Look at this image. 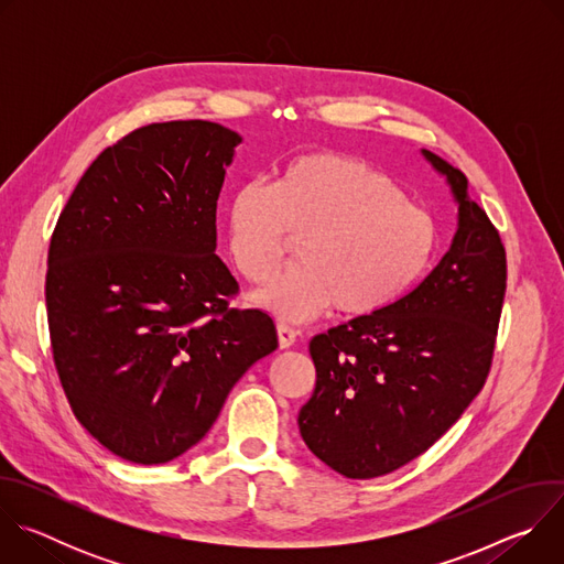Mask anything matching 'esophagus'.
I'll list each match as a JSON object with an SVG mask.
<instances>
[{
	"mask_svg": "<svg viewBox=\"0 0 564 564\" xmlns=\"http://www.w3.org/2000/svg\"><path fill=\"white\" fill-rule=\"evenodd\" d=\"M276 333H279V346H281V348L294 346V341H296V330H294V328H290V326H285V324H279V326H276Z\"/></svg>",
	"mask_w": 564,
	"mask_h": 564,
	"instance_id": "1",
	"label": "esophagus"
}]
</instances>
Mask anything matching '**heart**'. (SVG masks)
I'll return each instance as SVG.
<instances>
[{
    "label": "heart",
    "instance_id": "obj_1",
    "mask_svg": "<svg viewBox=\"0 0 564 564\" xmlns=\"http://www.w3.org/2000/svg\"><path fill=\"white\" fill-rule=\"evenodd\" d=\"M227 252L238 274L265 283L290 236L299 263L254 294L288 324L333 305L350 318L375 316L404 299L431 270L440 229L383 172L339 153H303L274 183H240L225 212Z\"/></svg>",
    "mask_w": 564,
    "mask_h": 564
}]
</instances>
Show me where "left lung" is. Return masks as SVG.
<instances>
[{"label":"left lung","mask_w":564,"mask_h":564,"mask_svg":"<svg viewBox=\"0 0 564 564\" xmlns=\"http://www.w3.org/2000/svg\"><path fill=\"white\" fill-rule=\"evenodd\" d=\"M457 205L433 272L390 310L310 341L314 392L299 411L305 446L333 470L370 479L409 464L468 409L491 368L507 257L466 176L422 149Z\"/></svg>","instance_id":"left-lung-1"}]
</instances>
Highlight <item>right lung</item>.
I'll return each mask as SVG.
<instances>
[{"label":"right lung","mask_w":564,"mask_h":564,"mask_svg":"<svg viewBox=\"0 0 564 564\" xmlns=\"http://www.w3.org/2000/svg\"><path fill=\"white\" fill-rule=\"evenodd\" d=\"M236 131L207 120L135 129L105 149L57 218L46 272L55 368L107 451L165 464L214 426L234 383L279 346L236 310L216 205Z\"/></svg>","instance_id":"add662e5"}]
</instances>
